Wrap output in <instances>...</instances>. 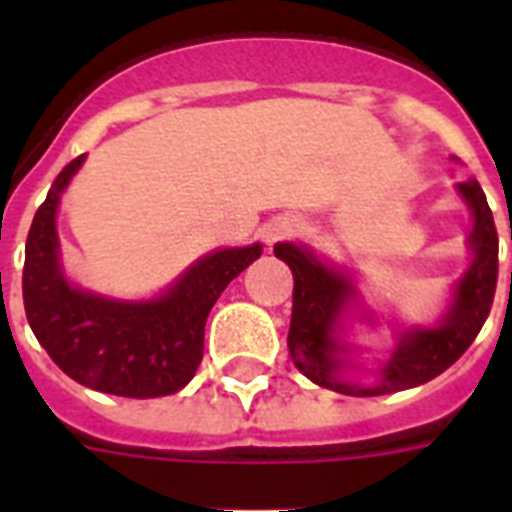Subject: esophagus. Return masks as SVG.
Segmentation results:
<instances>
[{"label": "esophagus", "mask_w": 512, "mask_h": 512, "mask_svg": "<svg viewBox=\"0 0 512 512\" xmlns=\"http://www.w3.org/2000/svg\"><path fill=\"white\" fill-rule=\"evenodd\" d=\"M297 231H300V220L292 215H281L276 217V220H271L268 231H265V241H268V244H276V241L287 239V236H295Z\"/></svg>", "instance_id": "1"}]
</instances>
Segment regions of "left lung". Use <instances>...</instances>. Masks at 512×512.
<instances>
[{
  "label": "left lung",
  "mask_w": 512,
  "mask_h": 512,
  "mask_svg": "<svg viewBox=\"0 0 512 512\" xmlns=\"http://www.w3.org/2000/svg\"><path fill=\"white\" fill-rule=\"evenodd\" d=\"M457 193L473 215V231L468 236L473 257L468 271L454 281L452 300L433 327L401 324V329H396V342L388 350V358L374 369L369 380H356L350 374L358 369L353 364L358 348L345 340L353 316L374 324V311L361 303L356 276L345 265L319 257L305 244L279 241L273 247L276 257L284 260L295 276L287 348L308 380L342 396H385L433 380L470 348L492 311L500 239L478 180L457 183Z\"/></svg>",
  "instance_id": "obj_1"
}]
</instances>
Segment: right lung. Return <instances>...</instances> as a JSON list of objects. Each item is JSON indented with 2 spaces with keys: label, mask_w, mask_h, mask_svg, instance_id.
Instances as JSON below:
<instances>
[{
  "label": "right lung",
  "mask_w": 512,
  "mask_h": 512,
  "mask_svg": "<svg viewBox=\"0 0 512 512\" xmlns=\"http://www.w3.org/2000/svg\"><path fill=\"white\" fill-rule=\"evenodd\" d=\"M84 159L76 156L55 177L28 231L23 265L28 324L52 361L79 385L124 398L170 396L199 369L212 305L263 255V244L207 252L151 300H116L74 287L63 271L55 220L60 196Z\"/></svg>",
  "instance_id": "obj_1"
}]
</instances>
